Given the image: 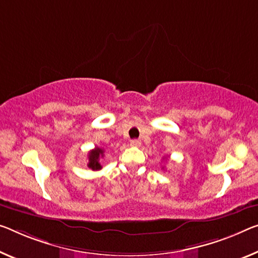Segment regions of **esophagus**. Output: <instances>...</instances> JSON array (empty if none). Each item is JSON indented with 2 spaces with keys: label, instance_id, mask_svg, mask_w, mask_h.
Returning a JSON list of instances; mask_svg holds the SVG:
<instances>
[{
  "label": "esophagus",
  "instance_id": "34e87169",
  "mask_svg": "<svg viewBox=\"0 0 258 258\" xmlns=\"http://www.w3.org/2000/svg\"><path fill=\"white\" fill-rule=\"evenodd\" d=\"M130 144H132L133 146H141L142 142L140 140H133L132 142H130Z\"/></svg>",
  "mask_w": 258,
  "mask_h": 258
}]
</instances>
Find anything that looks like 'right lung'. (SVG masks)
<instances>
[{
    "label": "right lung",
    "instance_id": "add662e5",
    "mask_svg": "<svg viewBox=\"0 0 258 258\" xmlns=\"http://www.w3.org/2000/svg\"><path fill=\"white\" fill-rule=\"evenodd\" d=\"M101 157H104V150L100 148H96V149L91 150V151L89 152L88 167L92 170L101 169V165H100V162H99V159H100Z\"/></svg>",
    "mask_w": 258,
    "mask_h": 258
}]
</instances>
